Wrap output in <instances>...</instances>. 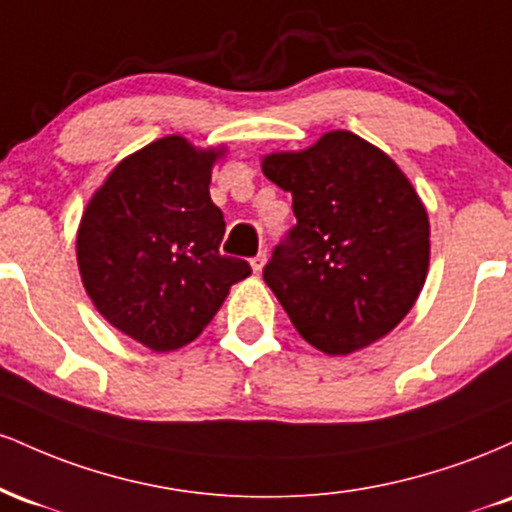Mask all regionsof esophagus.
I'll list each match as a JSON object with an SVG mask.
<instances>
[{
    "label": "esophagus",
    "mask_w": 512,
    "mask_h": 512,
    "mask_svg": "<svg viewBox=\"0 0 512 512\" xmlns=\"http://www.w3.org/2000/svg\"><path fill=\"white\" fill-rule=\"evenodd\" d=\"M264 262H267V250H260V252H257V255H255V257H252V260H250V264H252V269H255V272H262Z\"/></svg>",
    "instance_id": "obj_1"
}]
</instances>
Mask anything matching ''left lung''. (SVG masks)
<instances>
[{
    "label": "left lung",
    "mask_w": 512,
    "mask_h": 512,
    "mask_svg": "<svg viewBox=\"0 0 512 512\" xmlns=\"http://www.w3.org/2000/svg\"><path fill=\"white\" fill-rule=\"evenodd\" d=\"M262 173L293 197L296 226L262 276L298 334L346 356L395 330L431 255L426 207L397 163L334 129L310 149L264 156Z\"/></svg>",
    "instance_id": "8db88e82"
}]
</instances>
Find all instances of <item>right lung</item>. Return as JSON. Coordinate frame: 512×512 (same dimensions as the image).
<instances>
[{
  "label": "right lung",
  "mask_w": 512,
  "mask_h": 512,
  "mask_svg": "<svg viewBox=\"0 0 512 512\" xmlns=\"http://www.w3.org/2000/svg\"><path fill=\"white\" fill-rule=\"evenodd\" d=\"M223 149L170 134L122 158L91 197L76 233V262L93 305L146 349L195 342L250 264L219 252L226 233L211 202Z\"/></svg>",
  "instance_id": "1"
}]
</instances>
